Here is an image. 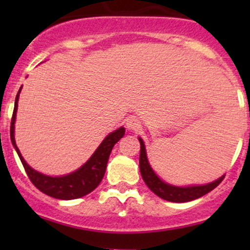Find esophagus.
I'll return each mask as SVG.
<instances>
[{"mask_svg":"<svg viewBox=\"0 0 250 250\" xmlns=\"http://www.w3.org/2000/svg\"><path fill=\"white\" fill-rule=\"evenodd\" d=\"M140 121L138 120L137 117H134V116L128 117L127 120H125V125H127V128L129 130H138L140 128Z\"/></svg>","mask_w":250,"mask_h":250,"instance_id":"obj_1","label":"esophagus"}]
</instances>
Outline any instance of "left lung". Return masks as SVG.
I'll return each mask as SVG.
<instances>
[{
  "label": "left lung",
  "mask_w": 250,
  "mask_h": 250,
  "mask_svg": "<svg viewBox=\"0 0 250 250\" xmlns=\"http://www.w3.org/2000/svg\"><path fill=\"white\" fill-rule=\"evenodd\" d=\"M140 141V157H139V167L140 173L143 176V180L147 185V188L152 191L155 195L158 197L163 198L169 202H190V201L197 200V198L202 197L206 193L210 192L211 190L216 188L219 184L223 181L224 175L220 176L216 180L211 181L209 184H204V185H190V186H175L172 184L166 183L165 180L160 178L155 172H153L152 167L150 166V162L147 160V155H146L145 144L141 138H138Z\"/></svg>",
  "instance_id": "obj_1"
}]
</instances>
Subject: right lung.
<instances>
[{
	"label": "right lung",
	"mask_w": 250,
	"mask_h": 250,
	"mask_svg": "<svg viewBox=\"0 0 250 250\" xmlns=\"http://www.w3.org/2000/svg\"><path fill=\"white\" fill-rule=\"evenodd\" d=\"M21 88L22 85L18 92L16 103H14L13 117H12L11 122V141L31 183L40 191L50 196V197L58 198V200H75V198L83 197V196L90 193L104 178L111 151H112L115 144L125 135V127H120L118 129L111 132L98 146V148L90 156L89 160L75 172L62 176H50L42 174L27 165L26 161L20 153L19 148H18L16 138H14V125H16L18 102H19V94L21 92Z\"/></svg>",
	"instance_id": "obj_1"
}]
</instances>
